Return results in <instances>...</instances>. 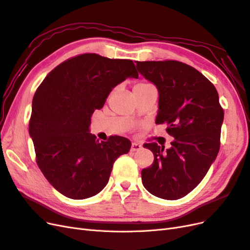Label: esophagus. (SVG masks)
Returning <instances> with one entry per match:
<instances>
[{
    "instance_id": "esophagus-1",
    "label": "esophagus",
    "mask_w": 250,
    "mask_h": 250,
    "mask_svg": "<svg viewBox=\"0 0 250 250\" xmlns=\"http://www.w3.org/2000/svg\"><path fill=\"white\" fill-rule=\"evenodd\" d=\"M143 147L140 143L138 142H133L131 144V151H138V150H141Z\"/></svg>"
}]
</instances>
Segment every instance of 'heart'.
<instances>
[{
  "label": "heart",
  "instance_id": "heart-1",
  "mask_svg": "<svg viewBox=\"0 0 250 250\" xmlns=\"http://www.w3.org/2000/svg\"><path fill=\"white\" fill-rule=\"evenodd\" d=\"M150 85L149 83H145V82H141V83H138V84H135L133 88H142V87H145V86H148Z\"/></svg>",
  "mask_w": 250,
  "mask_h": 250
}]
</instances>
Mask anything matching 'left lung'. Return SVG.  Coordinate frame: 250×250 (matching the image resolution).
I'll return each mask as SVG.
<instances>
[{"label": "left lung", "instance_id": "8db88e82", "mask_svg": "<svg viewBox=\"0 0 250 250\" xmlns=\"http://www.w3.org/2000/svg\"><path fill=\"white\" fill-rule=\"evenodd\" d=\"M137 67L158 89L156 124H167L171 148L144 144L154 161L142 170L146 190L176 200L193 191L206 176L220 149L224 111L216 87L193 66L176 60L137 62Z\"/></svg>", "mask_w": 250, "mask_h": 250}]
</instances>
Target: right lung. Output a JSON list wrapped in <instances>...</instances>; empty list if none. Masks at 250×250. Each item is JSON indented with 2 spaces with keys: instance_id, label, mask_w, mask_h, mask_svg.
<instances>
[{
  "instance_id": "right-lung-1",
  "label": "right lung",
  "mask_w": 250,
  "mask_h": 250,
  "mask_svg": "<svg viewBox=\"0 0 250 250\" xmlns=\"http://www.w3.org/2000/svg\"><path fill=\"white\" fill-rule=\"evenodd\" d=\"M129 77H139L132 60L86 53L57 65L36 89L29 122L36 163L65 197L79 200L101 192L113 163L129 152L131 143L126 138L111 135L99 142L89 133L94 111Z\"/></svg>"
}]
</instances>
